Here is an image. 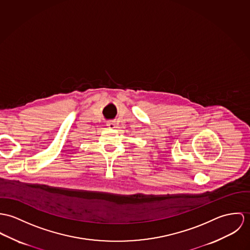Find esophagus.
<instances>
[{"label": "esophagus", "instance_id": "1", "mask_svg": "<svg viewBox=\"0 0 250 250\" xmlns=\"http://www.w3.org/2000/svg\"><path fill=\"white\" fill-rule=\"evenodd\" d=\"M106 125L109 127V128H115L116 127V125L114 122H107Z\"/></svg>", "mask_w": 250, "mask_h": 250}]
</instances>
